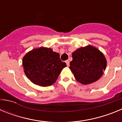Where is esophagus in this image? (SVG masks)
<instances>
[{
    "instance_id": "esophagus-1",
    "label": "esophagus",
    "mask_w": 122,
    "mask_h": 122,
    "mask_svg": "<svg viewBox=\"0 0 122 122\" xmlns=\"http://www.w3.org/2000/svg\"><path fill=\"white\" fill-rule=\"evenodd\" d=\"M65 62H66V65H67V66H70V62H69V60H66V61H65Z\"/></svg>"
}]
</instances>
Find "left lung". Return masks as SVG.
<instances>
[{
    "label": "left lung",
    "mask_w": 122,
    "mask_h": 122,
    "mask_svg": "<svg viewBox=\"0 0 122 122\" xmlns=\"http://www.w3.org/2000/svg\"><path fill=\"white\" fill-rule=\"evenodd\" d=\"M70 69L76 80L84 85L90 84L103 76L107 60L98 48L89 45L78 48L72 53Z\"/></svg>",
    "instance_id": "8db88e82"
}]
</instances>
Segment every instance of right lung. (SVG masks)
<instances>
[{"label":"right lung","mask_w":122,"mask_h":122,"mask_svg":"<svg viewBox=\"0 0 122 122\" xmlns=\"http://www.w3.org/2000/svg\"><path fill=\"white\" fill-rule=\"evenodd\" d=\"M24 71L29 79L41 87L52 86L66 67L60 55L51 48L40 47L28 52L22 59Z\"/></svg>","instance_id":"obj_1"}]
</instances>
